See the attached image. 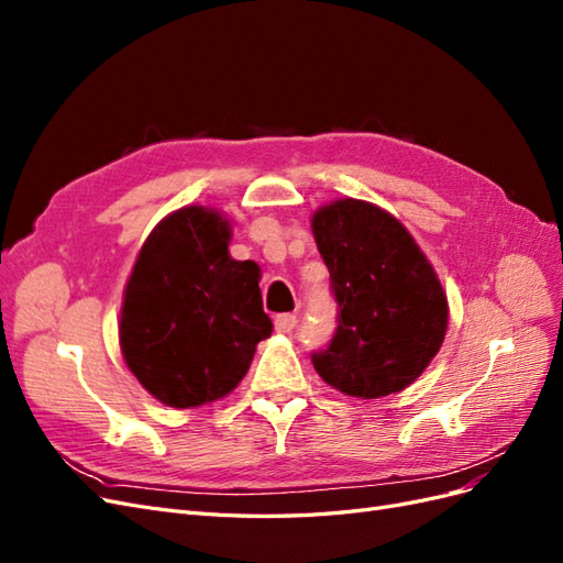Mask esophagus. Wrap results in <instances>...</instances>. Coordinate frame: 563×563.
Wrapping results in <instances>:
<instances>
[{
  "mask_svg": "<svg viewBox=\"0 0 563 563\" xmlns=\"http://www.w3.org/2000/svg\"><path fill=\"white\" fill-rule=\"evenodd\" d=\"M296 314H291V312H286V314H277L275 317V329L279 331V333H288V331H294V327H296Z\"/></svg>",
  "mask_w": 563,
  "mask_h": 563,
  "instance_id": "obj_1",
  "label": "esophagus"
}]
</instances>
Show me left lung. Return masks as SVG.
Instances as JSON below:
<instances>
[{"label":"left lung","instance_id":"left-lung-1","mask_svg":"<svg viewBox=\"0 0 563 563\" xmlns=\"http://www.w3.org/2000/svg\"><path fill=\"white\" fill-rule=\"evenodd\" d=\"M338 327L312 364L331 387L378 399L411 385L446 335L449 302L432 265L397 218L360 199L314 213Z\"/></svg>","mask_w":563,"mask_h":563}]
</instances>
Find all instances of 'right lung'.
<instances>
[{
    "instance_id": "1",
    "label": "right lung",
    "mask_w": 563,
    "mask_h": 563,
    "mask_svg": "<svg viewBox=\"0 0 563 563\" xmlns=\"http://www.w3.org/2000/svg\"><path fill=\"white\" fill-rule=\"evenodd\" d=\"M230 225L185 207L152 230L126 284L119 343L135 378L174 408L225 397L272 333L261 269L232 261Z\"/></svg>"
}]
</instances>
